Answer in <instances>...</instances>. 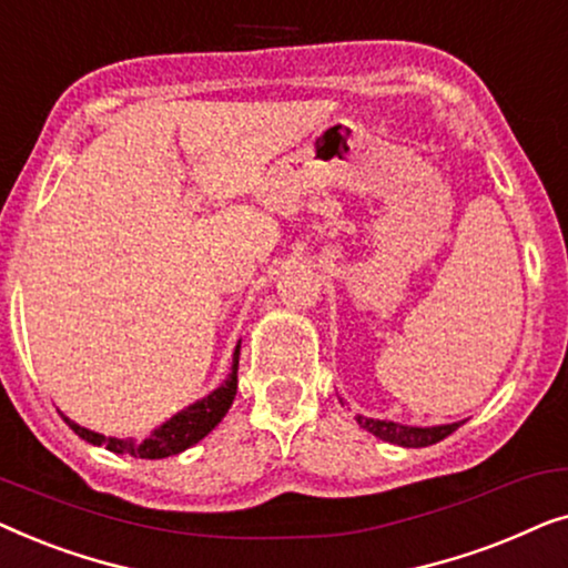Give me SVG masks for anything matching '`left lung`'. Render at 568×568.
Returning <instances> with one entry per match:
<instances>
[{
  "mask_svg": "<svg viewBox=\"0 0 568 568\" xmlns=\"http://www.w3.org/2000/svg\"><path fill=\"white\" fill-rule=\"evenodd\" d=\"M354 418L362 429H367L369 434H375L377 439L390 442V445H398V447L437 445L439 439H445L447 434H453L457 426L463 424V422H455V424H439V426H410V424L390 422V418H369L362 414H356Z\"/></svg>",
  "mask_w": 568,
  "mask_h": 568,
  "instance_id": "8db88e82",
  "label": "left lung"
}]
</instances>
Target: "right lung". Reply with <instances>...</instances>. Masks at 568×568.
<instances>
[{
  "mask_svg": "<svg viewBox=\"0 0 568 568\" xmlns=\"http://www.w3.org/2000/svg\"><path fill=\"white\" fill-rule=\"evenodd\" d=\"M237 362H240V341L235 346V354H232V369L224 383L212 390L204 398L191 403L189 408L178 410L173 418H168L165 424H160L150 437L136 442V439H119V437H105V434H98L92 429H84V426L74 424L72 418L64 416V422L69 424L77 437H82L90 445H103L105 449H111L115 455H131V457H142V460H160V457H170L183 453L206 437L209 432L214 429L216 424L222 422L224 414H227L232 400H235L237 393Z\"/></svg>",
  "mask_w": 568,
  "mask_h": 568,
  "instance_id": "obj_1",
  "label": "right lung"
}]
</instances>
